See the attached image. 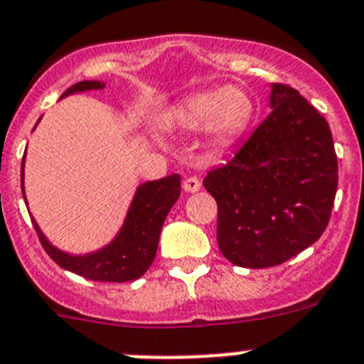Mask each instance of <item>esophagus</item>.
Masks as SVG:
<instances>
[{
	"label": "esophagus",
	"instance_id": "34e87169",
	"mask_svg": "<svg viewBox=\"0 0 364 364\" xmlns=\"http://www.w3.org/2000/svg\"><path fill=\"white\" fill-rule=\"evenodd\" d=\"M183 188H185L186 192H190V194H194V192H198V190L201 188V181H199L196 176H190V178H186L185 181H183Z\"/></svg>",
	"mask_w": 364,
	"mask_h": 364
}]
</instances>
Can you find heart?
Here are the masks:
<instances>
[{"mask_svg": "<svg viewBox=\"0 0 364 364\" xmlns=\"http://www.w3.org/2000/svg\"><path fill=\"white\" fill-rule=\"evenodd\" d=\"M254 105L241 88L227 87L192 96L176 109L172 119L185 130L208 129L218 137L239 134L250 121Z\"/></svg>", "mask_w": 364, "mask_h": 364, "instance_id": "obj_1", "label": "heart"}]
</instances>
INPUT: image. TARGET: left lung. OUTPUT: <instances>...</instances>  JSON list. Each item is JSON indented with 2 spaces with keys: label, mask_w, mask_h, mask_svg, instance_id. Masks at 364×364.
<instances>
[{
  "label": "left lung",
  "mask_w": 364,
  "mask_h": 364,
  "mask_svg": "<svg viewBox=\"0 0 364 364\" xmlns=\"http://www.w3.org/2000/svg\"><path fill=\"white\" fill-rule=\"evenodd\" d=\"M272 112L203 179L218 203V245L235 267L284 263L323 235L337 190L326 119L296 88L274 83Z\"/></svg>",
  "instance_id": "8db88e82"
}]
</instances>
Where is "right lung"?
<instances>
[{
  "instance_id": "add662e5",
  "label": "right lung",
  "mask_w": 364,
  "mask_h": 364,
  "mask_svg": "<svg viewBox=\"0 0 364 364\" xmlns=\"http://www.w3.org/2000/svg\"><path fill=\"white\" fill-rule=\"evenodd\" d=\"M101 88H105V83L101 81H80L67 88L61 97L68 94L85 92V90H101ZM23 166H25V156L21 163V183ZM179 194H181V176L179 174H170L158 181H146L139 185L119 234L116 235V239H112V243L92 254L72 255L55 248L54 245L48 243L43 232L39 230L38 223L34 219L32 223L41 241V247L61 268L92 281L125 283V281L141 277L150 268L158 252L163 223L170 208L178 201ZM23 198H25V190H23Z\"/></svg>"
}]
</instances>
